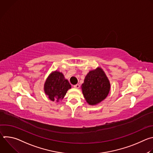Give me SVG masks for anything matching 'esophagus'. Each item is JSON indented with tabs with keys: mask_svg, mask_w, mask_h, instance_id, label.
<instances>
[{
	"mask_svg": "<svg viewBox=\"0 0 153 153\" xmlns=\"http://www.w3.org/2000/svg\"><path fill=\"white\" fill-rule=\"evenodd\" d=\"M74 88H77V89L79 88H80V85H79V84H76V85H74Z\"/></svg>",
	"mask_w": 153,
	"mask_h": 153,
	"instance_id": "esophagus-1",
	"label": "esophagus"
}]
</instances>
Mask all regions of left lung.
Listing matches in <instances>:
<instances>
[{
  "label": "left lung",
  "instance_id": "8db88e82",
  "mask_svg": "<svg viewBox=\"0 0 153 153\" xmlns=\"http://www.w3.org/2000/svg\"><path fill=\"white\" fill-rule=\"evenodd\" d=\"M82 88L86 102L94 105L106 97L110 90V83L103 71L97 68L86 76Z\"/></svg>",
  "mask_w": 153,
  "mask_h": 153
}]
</instances>
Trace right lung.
<instances>
[{"label":"right lung","instance_id":"add662e5","mask_svg":"<svg viewBox=\"0 0 153 153\" xmlns=\"http://www.w3.org/2000/svg\"><path fill=\"white\" fill-rule=\"evenodd\" d=\"M71 88L68 80L59 71L52 73L47 78L44 86L45 93L52 101L62 100L67 91Z\"/></svg>","mask_w":153,"mask_h":153}]
</instances>
